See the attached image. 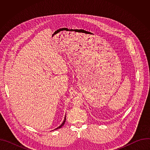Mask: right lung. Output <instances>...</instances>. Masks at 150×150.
Masks as SVG:
<instances>
[{
  "instance_id": "1",
  "label": "right lung",
  "mask_w": 150,
  "mask_h": 150,
  "mask_svg": "<svg viewBox=\"0 0 150 150\" xmlns=\"http://www.w3.org/2000/svg\"><path fill=\"white\" fill-rule=\"evenodd\" d=\"M65 121H66V116H65V119H64V120H63V122H62V123L59 126V127H57V128H56V129H59V128H60V127H62V126H63V125H64V124H65Z\"/></svg>"
}]
</instances>
